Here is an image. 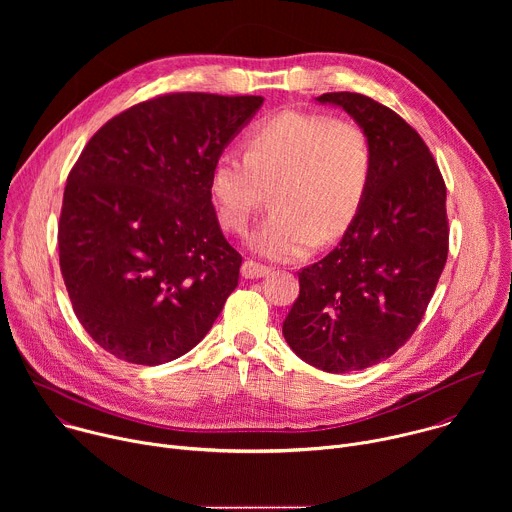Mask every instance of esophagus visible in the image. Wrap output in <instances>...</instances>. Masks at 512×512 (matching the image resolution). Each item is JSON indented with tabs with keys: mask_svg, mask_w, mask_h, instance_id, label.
I'll list each match as a JSON object with an SVG mask.
<instances>
[{
	"mask_svg": "<svg viewBox=\"0 0 512 512\" xmlns=\"http://www.w3.org/2000/svg\"><path fill=\"white\" fill-rule=\"evenodd\" d=\"M241 275L245 279H259V277H265L269 275V267L261 265V263H255L251 259H247L243 265H241Z\"/></svg>",
	"mask_w": 512,
	"mask_h": 512,
	"instance_id": "34e87169",
	"label": "esophagus"
}]
</instances>
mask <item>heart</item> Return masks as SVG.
Returning a JSON list of instances; mask_svg holds the SVG:
<instances>
[{"mask_svg":"<svg viewBox=\"0 0 512 512\" xmlns=\"http://www.w3.org/2000/svg\"><path fill=\"white\" fill-rule=\"evenodd\" d=\"M371 178L373 145L360 125L287 109L249 131L245 154L216 156L208 196L218 223L245 235L265 188L275 186V212L251 235L249 247L271 261H294L352 227Z\"/></svg>","mask_w":512,"mask_h":512,"instance_id":"heart-1","label":"heart"}]
</instances>
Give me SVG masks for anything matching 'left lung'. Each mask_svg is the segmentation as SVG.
<instances>
[{
    "mask_svg": "<svg viewBox=\"0 0 512 512\" xmlns=\"http://www.w3.org/2000/svg\"><path fill=\"white\" fill-rule=\"evenodd\" d=\"M373 145L369 194L322 261L300 271L283 338L326 373L369 369L415 332L448 259L446 184L419 133L358 93H326Z\"/></svg>",
    "mask_w": 512,
    "mask_h": 512,
    "instance_id": "1",
    "label": "left lung"
}]
</instances>
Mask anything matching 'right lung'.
I'll return each mask as SVG.
<instances>
[{
  "instance_id": "right-lung-1",
  "label": "right lung",
  "mask_w": 512,
  "mask_h": 512,
  "mask_svg": "<svg viewBox=\"0 0 512 512\" xmlns=\"http://www.w3.org/2000/svg\"><path fill=\"white\" fill-rule=\"evenodd\" d=\"M263 97L174 93L107 121L64 188L60 271L107 352L164 364L192 350L239 283L208 174Z\"/></svg>"
}]
</instances>
